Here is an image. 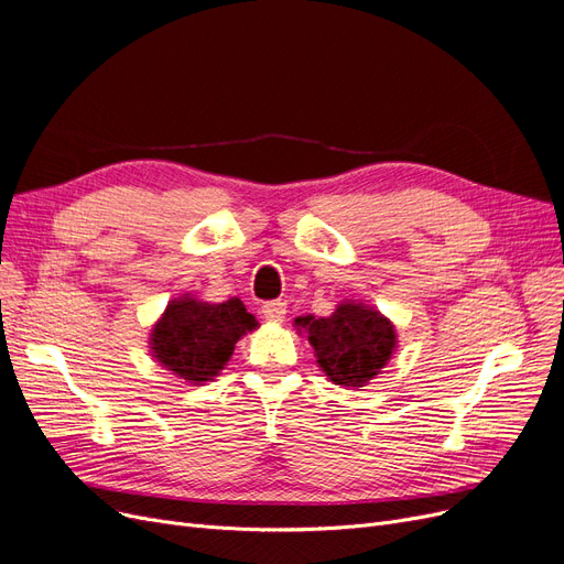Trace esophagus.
<instances>
[{"instance_id": "1", "label": "esophagus", "mask_w": 564, "mask_h": 564, "mask_svg": "<svg viewBox=\"0 0 564 564\" xmlns=\"http://www.w3.org/2000/svg\"><path fill=\"white\" fill-rule=\"evenodd\" d=\"M285 314H288V311H285L283 302H267V304H262V316L269 323H283Z\"/></svg>"}]
</instances>
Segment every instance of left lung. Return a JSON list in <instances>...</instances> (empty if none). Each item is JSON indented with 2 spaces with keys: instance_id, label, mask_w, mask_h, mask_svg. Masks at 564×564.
<instances>
[{
  "instance_id": "1",
  "label": "left lung",
  "mask_w": 564,
  "mask_h": 564,
  "mask_svg": "<svg viewBox=\"0 0 564 564\" xmlns=\"http://www.w3.org/2000/svg\"><path fill=\"white\" fill-rule=\"evenodd\" d=\"M295 327L314 346L325 377L348 390L365 388L377 379L398 350V327L377 306L358 300L337 304L327 318L300 316Z\"/></svg>"
}]
</instances>
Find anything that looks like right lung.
Returning a JSON list of instances; mask_svg holds the SVG:
<instances>
[{"label":"right lung","instance_id":"1","mask_svg":"<svg viewBox=\"0 0 564 564\" xmlns=\"http://www.w3.org/2000/svg\"><path fill=\"white\" fill-rule=\"evenodd\" d=\"M258 321L241 300L204 302L185 293L166 304L151 327L149 348L155 362L191 386L214 381L235 352V344Z\"/></svg>","mask_w":564,"mask_h":564}]
</instances>
